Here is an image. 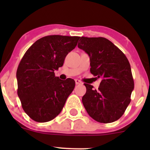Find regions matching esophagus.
Masks as SVG:
<instances>
[{"label": "esophagus", "instance_id": "esophagus-1", "mask_svg": "<svg viewBox=\"0 0 150 150\" xmlns=\"http://www.w3.org/2000/svg\"><path fill=\"white\" fill-rule=\"evenodd\" d=\"M75 81V84H76V85H81V84H82V82H81L80 80H77V79H76Z\"/></svg>", "mask_w": 150, "mask_h": 150}]
</instances>
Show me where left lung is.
I'll use <instances>...</instances> for the list:
<instances>
[{
	"instance_id": "1",
	"label": "left lung",
	"mask_w": 150,
	"mask_h": 150,
	"mask_svg": "<svg viewBox=\"0 0 150 150\" xmlns=\"http://www.w3.org/2000/svg\"><path fill=\"white\" fill-rule=\"evenodd\" d=\"M79 49L88 54L90 72L101 78L97 90L85 83L82 101L89 116L99 123L116 121L130 102L134 81L128 58L112 42L104 37H82Z\"/></svg>"
}]
</instances>
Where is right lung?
<instances>
[{"label":"right lung","mask_w":150,"mask_h":150,"mask_svg":"<svg viewBox=\"0 0 150 150\" xmlns=\"http://www.w3.org/2000/svg\"><path fill=\"white\" fill-rule=\"evenodd\" d=\"M79 37L50 35L29 48L17 70L18 94L25 112L34 121L44 123L61 113L75 80H62L54 71L63 66L68 53L77 46Z\"/></svg>","instance_id":"obj_1"}]
</instances>
